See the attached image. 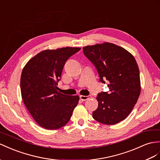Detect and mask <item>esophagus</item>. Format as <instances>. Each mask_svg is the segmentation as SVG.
I'll list each match as a JSON object with an SVG mask.
<instances>
[{"mask_svg":"<svg viewBox=\"0 0 160 160\" xmlns=\"http://www.w3.org/2000/svg\"><path fill=\"white\" fill-rule=\"evenodd\" d=\"M91 97V96H83V95H81V96H80V99L82 100V101H86V100H87V99H88L89 98Z\"/></svg>","mask_w":160,"mask_h":160,"instance_id":"esophagus-1","label":"esophagus"}]
</instances>
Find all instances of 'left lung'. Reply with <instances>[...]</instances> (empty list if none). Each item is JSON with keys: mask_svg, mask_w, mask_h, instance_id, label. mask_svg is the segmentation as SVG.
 <instances>
[{"mask_svg": "<svg viewBox=\"0 0 160 160\" xmlns=\"http://www.w3.org/2000/svg\"><path fill=\"white\" fill-rule=\"evenodd\" d=\"M83 52L95 65L101 82L109 87V91L98 94L92 117L104 124H118L132 112L140 95L137 61L124 48L109 42L84 47Z\"/></svg>", "mask_w": 160, "mask_h": 160, "instance_id": "8db88e82", "label": "left lung"}]
</instances>
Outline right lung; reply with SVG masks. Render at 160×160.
<instances>
[{
    "instance_id": "1",
    "label": "right lung",
    "mask_w": 160,
    "mask_h": 160,
    "mask_svg": "<svg viewBox=\"0 0 160 160\" xmlns=\"http://www.w3.org/2000/svg\"><path fill=\"white\" fill-rule=\"evenodd\" d=\"M80 50L75 47L45 50L23 69L20 87L23 103L34 120L45 129L64 126L78 103V96L61 94L57 85L67 60Z\"/></svg>"
}]
</instances>
